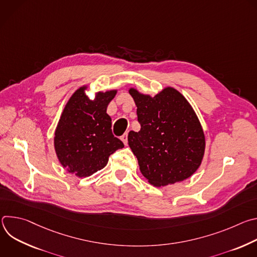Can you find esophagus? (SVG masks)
<instances>
[{
    "label": "esophagus",
    "instance_id": "esophagus-1",
    "mask_svg": "<svg viewBox=\"0 0 257 257\" xmlns=\"http://www.w3.org/2000/svg\"><path fill=\"white\" fill-rule=\"evenodd\" d=\"M121 140L123 141V143L126 145L128 143V133H124L122 136H121Z\"/></svg>",
    "mask_w": 257,
    "mask_h": 257
}]
</instances>
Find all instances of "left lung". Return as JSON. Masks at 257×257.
<instances>
[{
	"mask_svg": "<svg viewBox=\"0 0 257 257\" xmlns=\"http://www.w3.org/2000/svg\"><path fill=\"white\" fill-rule=\"evenodd\" d=\"M129 93L141 128L129 132L128 144L141 174L156 187L191 177L201 165L205 150L204 133L191 104L173 87L155 96L135 88Z\"/></svg>",
	"mask_w": 257,
	"mask_h": 257,
	"instance_id": "obj_1",
	"label": "left lung"
}]
</instances>
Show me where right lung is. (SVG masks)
I'll use <instances>...</instances> for the list:
<instances>
[{
  "mask_svg": "<svg viewBox=\"0 0 257 257\" xmlns=\"http://www.w3.org/2000/svg\"><path fill=\"white\" fill-rule=\"evenodd\" d=\"M79 87L66 103L54 137L59 162L69 173L88 177L103 169L108 157L123 149V142L112 133V119L106 107L117 89L98 91L90 99Z\"/></svg>",
  "mask_w": 257,
  "mask_h": 257,
  "instance_id": "1",
  "label": "right lung"
}]
</instances>
